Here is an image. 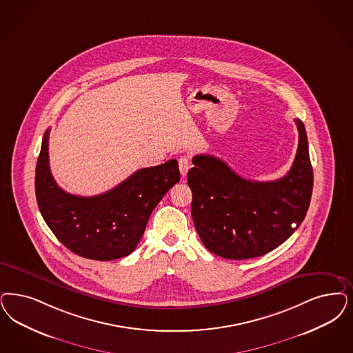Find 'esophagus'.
Instances as JSON below:
<instances>
[{
  "label": "esophagus",
  "mask_w": 353,
  "mask_h": 353,
  "mask_svg": "<svg viewBox=\"0 0 353 353\" xmlns=\"http://www.w3.org/2000/svg\"><path fill=\"white\" fill-rule=\"evenodd\" d=\"M179 167H180V173L185 177L188 174V170H190V160L188 157H181L179 159Z\"/></svg>",
  "instance_id": "esophagus-1"
}]
</instances>
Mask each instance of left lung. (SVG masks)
Wrapping results in <instances>:
<instances>
[{"label": "left lung", "mask_w": 353, "mask_h": 353, "mask_svg": "<svg viewBox=\"0 0 353 353\" xmlns=\"http://www.w3.org/2000/svg\"><path fill=\"white\" fill-rule=\"evenodd\" d=\"M290 172L275 181H250L221 160L196 155L188 172L192 216L207 249L227 259L266 254L290 239L303 223L313 190V168L305 126ZM296 225L293 228L292 224Z\"/></svg>", "instance_id": "1"}]
</instances>
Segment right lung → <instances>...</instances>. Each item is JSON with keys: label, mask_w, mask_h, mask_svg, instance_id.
<instances>
[{"label": "right lung", "mask_w": 353, "mask_h": 353, "mask_svg": "<svg viewBox=\"0 0 353 353\" xmlns=\"http://www.w3.org/2000/svg\"><path fill=\"white\" fill-rule=\"evenodd\" d=\"M44 133L35 173L37 206L50 231L69 250L95 261L129 256L141 241L161 198L180 181L176 159L134 172L110 192L95 196L69 194L56 183Z\"/></svg>", "instance_id": "add662e5"}]
</instances>
